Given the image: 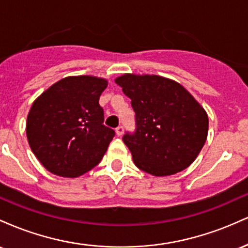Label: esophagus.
Listing matches in <instances>:
<instances>
[{
  "label": "esophagus",
  "mask_w": 248,
  "mask_h": 248,
  "mask_svg": "<svg viewBox=\"0 0 248 248\" xmlns=\"http://www.w3.org/2000/svg\"><path fill=\"white\" fill-rule=\"evenodd\" d=\"M124 127H122V126H119L118 128H116V129H115V133H116V135H118V136H121L122 135V134H124Z\"/></svg>",
  "instance_id": "1"
}]
</instances>
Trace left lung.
<instances>
[{
    "mask_svg": "<svg viewBox=\"0 0 248 248\" xmlns=\"http://www.w3.org/2000/svg\"><path fill=\"white\" fill-rule=\"evenodd\" d=\"M115 82L135 112V133L122 138L135 166L158 177L186 169L206 141L205 109L181 84L164 77L127 73Z\"/></svg>",
    "mask_w": 248,
    "mask_h": 248,
    "instance_id": "obj_1",
    "label": "left lung"
}]
</instances>
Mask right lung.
Here are the masks:
<instances>
[{
  "instance_id": "obj_1",
  "label": "right lung",
  "mask_w": 248,
  "mask_h": 248,
  "mask_svg": "<svg viewBox=\"0 0 248 248\" xmlns=\"http://www.w3.org/2000/svg\"><path fill=\"white\" fill-rule=\"evenodd\" d=\"M107 80L66 77L33 101L27 119L29 146L50 172L75 178L98 166L114 130L104 124L99 98Z\"/></svg>"
}]
</instances>
